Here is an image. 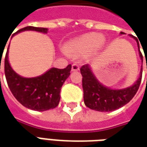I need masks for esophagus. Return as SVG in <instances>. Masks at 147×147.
Listing matches in <instances>:
<instances>
[{"instance_id":"obj_1","label":"esophagus","mask_w":147,"mask_h":147,"mask_svg":"<svg viewBox=\"0 0 147 147\" xmlns=\"http://www.w3.org/2000/svg\"><path fill=\"white\" fill-rule=\"evenodd\" d=\"M79 70H80V66H79L78 64H72V66H71V71H78Z\"/></svg>"}]
</instances>
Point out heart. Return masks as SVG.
<instances>
[{
    "mask_svg": "<svg viewBox=\"0 0 147 147\" xmlns=\"http://www.w3.org/2000/svg\"><path fill=\"white\" fill-rule=\"evenodd\" d=\"M105 38L102 34L88 33L65 45L66 51L74 54H83L87 51L95 53L104 46Z\"/></svg>",
    "mask_w": 147,
    "mask_h": 147,
    "instance_id": "1",
    "label": "heart"
}]
</instances>
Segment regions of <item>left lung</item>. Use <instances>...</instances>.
<instances>
[{"label":"left lung","instance_id":"8db88e82","mask_svg":"<svg viewBox=\"0 0 147 147\" xmlns=\"http://www.w3.org/2000/svg\"><path fill=\"white\" fill-rule=\"evenodd\" d=\"M120 34H124V33L120 32ZM130 36L137 42L139 55L142 63V55L139 49V41L133 35ZM80 72L83 76V100L86 107L99 112H110L123 107L136 95L142 80V67H141L138 80L133 85L123 89H113L102 84L97 79L89 64L82 66Z\"/></svg>","mask_w":147,"mask_h":147}]
</instances>
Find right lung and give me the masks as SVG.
<instances>
[{
	"label": "right lung",
	"mask_w": 147,
	"mask_h": 147,
	"mask_svg": "<svg viewBox=\"0 0 147 147\" xmlns=\"http://www.w3.org/2000/svg\"><path fill=\"white\" fill-rule=\"evenodd\" d=\"M26 30L46 34L48 28L26 27L16 31L12 37ZM8 49L9 45L5 59V77L8 87L16 100L26 108L34 111L42 112L56 108L61 99V86L70 76L71 65H67L64 69L51 67L41 76L26 78L16 73L11 67Z\"/></svg>",
	"instance_id": "obj_1"
}]
</instances>
